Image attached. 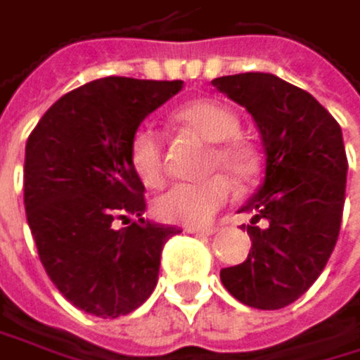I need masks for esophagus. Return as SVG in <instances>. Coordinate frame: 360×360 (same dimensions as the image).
Listing matches in <instances>:
<instances>
[{
    "label": "esophagus",
    "instance_id": "1",
    "mask_svg": "<svg viewBox=\"0 0 360 360\" xmlns=\"http://www.w3.org/2000/svg\"><path fill=\"white\" fill-rule=\"evenodd\" d=\"M188 233H196V235H214L218 231V226H186Z\"/></svg>",
    "mask_w": 360,
    "mask_h": 360
}]
</instances>
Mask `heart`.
<instances>
[{
	"mask_svg": "<svg viewBox=\"0 0 360 360\" xmlns=\"http://www.w3.org/2000/svg\"><path fill=\"white\" fill-rule=\"evenodd\" d=\"M174 118L184 127L212 142L207 153V168H222L238 181H248L257 172L255 148L238 138L240 118L231 108L218 101H192L176 110ZM129 164L136 176L148 188L164 181V140L153 125L136 129L129 142ZM233 186L229 176L216 172L194 184H174L153 200V214L162 222L200 226L210 222L231 200Z\"/></svg>",
	"mask_w": 360,
	"mask_h": 360,
	"instance_id": "obj_1",
	"label": "heart"
}]
</instances>
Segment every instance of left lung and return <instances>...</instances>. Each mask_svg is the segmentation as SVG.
Returning <instances> with one entry per match:
<instances>
[{"instance_id":"1","label":"left lung","mask_w":360,"mask_h":360,"mask_svg":"<svg viewBox=\"0 0 360 360\" xmlns=\"http://www.w3.org/2000/svg\"><path fill=\"white\" fill-rule=\"evenodd\" d=\"M212 84L255 118L268 158L264 186L242 207L255 214L244 224L252 248L220 278L248 307L283 309L322 274L339 238L348 172L341 127L307 90L276 75L240 73Z\"/></svg>"}]
</instances>
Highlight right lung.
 Instances as JSON below:
<instances>
[{
	"label": "right lung",
	"instance_id": "obj_1",
	"mask_svg": "<svg viewBox=\"0 0 360 360\" xmlns=\"http://www.w3.org/2000/svg\"><path fill=\"white\" fill-rule=\"evenodd\" d=\"M184 82L103 77L66 92L25 144L23 200L40 264L60 294L96 317L138 309L179 233L142 218L144 184L129 164L140 122Z\"/></svg>",
	"mask_w": 360,
	"mask_h": 360
}]
</instances>
